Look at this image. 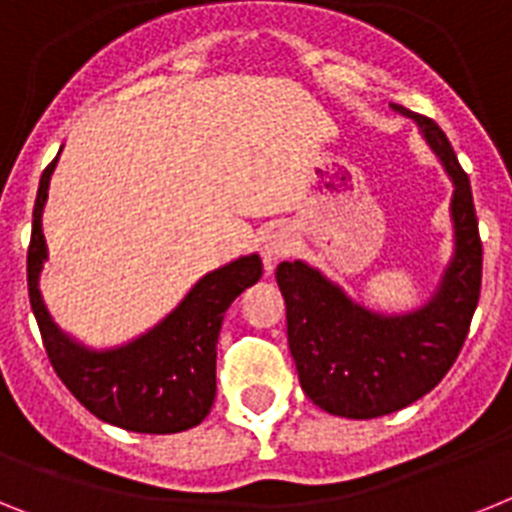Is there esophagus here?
I'll use <instances>...</instances> for the list:
<instances>
[{
  "mask_svg": "<svg viewBox=\"0 0 512 512\" xmlns=\"http://www.w3.org/2000/svg\"><path fill=\"white\" fill-rule=\"evenodd\" d=\"M289 252H291V234H289V229H283V226H278V229L270 231V234L263 239L265 273H273V268H276L278 260H283V257H289Z\"/></svg>",
  "mask_w": 512,
  "mask_h": 512,
  "instance_id": "1",
  "label": "esophagus"
}]
</instances>
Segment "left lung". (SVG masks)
Masks as SVG:
<instances>
[{
	"label": "left lung",
	"instance_id": "obj_1",
	"mask_svg": "<svg viewBox=\"0 0 512 512\" xmlns=\"http://www.w3.org/2000/svg\"><path fill=\"white\" fill-rule=\"evenodd\" d=\"M390 109L414 119L453 182V257L435 294L419 309L382 315L302 260L276 268L302 390L322 411L346 419L393 414L435 388L466 341L482 289V239L466 171L432 119L398 103Z\"/></svg>",
	"mask_w": 512,
	"mask_h": 512
}]
</instances>
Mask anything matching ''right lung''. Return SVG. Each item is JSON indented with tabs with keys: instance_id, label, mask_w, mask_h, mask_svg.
<instances>
[{
	"instance_id": "1",
	"label": "right lung",
	"mask_w": 512,
	"mask_h": 512,
	"mask_svg": "<svg viewBox=\"0 0 512 512\" xmlns=\"http://www.w3.org/2000/svg\"><path fill=\"white\" fill-rule=\"evenodd\" d=\"M57 161L59 156L38 182L28 247L30 307L51 367L101 422L143 435H174L197 427L216 398V343L223 315L236 296L260 281V255H244L205 273L182 302L143 336L114 349H90L51 320L38 289L41 270L49 260L41 218Z\"/></svg>"
}]
</instances>
